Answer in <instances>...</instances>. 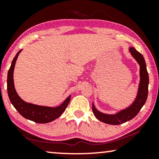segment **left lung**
Masks as SVG:
<instances>
[{
    "instance_id": "8db88e82",
    "label": "left lung",
    "mask_w": 159,
    "mask_h": 159,
    "mask_svg": "<svg viewBox=\"0 0 159 159\" xmlns=\"http://www.w3.org/2000/svg\"><path fill=\"white\" fill-rule=\"evenodd\" d=\"M129 51L132 57L140 65V83L138 85L137 96L131 105L114 114H104L99 111L95 108L94 103H93V114L98 120L103 123L112 125H118L131 120L137 116L147 100L148 93L149 77L145 61L142 54L136 51L134 48L130 47Z\"/></svg>"
}]
</instances>
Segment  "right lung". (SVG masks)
Returning <instances> with one entry per match:
<instances>
[{
	"label": "right lung",
	"mask_w": 159,
	"mask_h": 159,
	"mask_svg": "<svg viewBox=\"0 0 159 159\" xmlns=\"http://www.w3.org/2000/svg\"><path fill=\"white\" fill-rule=\"evenodd\" d=\"M21 51L22 50H20L15 56L12 61L9 70L8 71L7 91L8 98H9L11 103H12L14 107L25 119L39 124L51 122L58 118L64 112L71 100V95L67 97L60 106H56V107L35 105V104L27 103L23 101L17 94L14 83V70L15 64H16L17 58Z\"/></svg>",
	"instance_id": "1"
}]
</instances>
